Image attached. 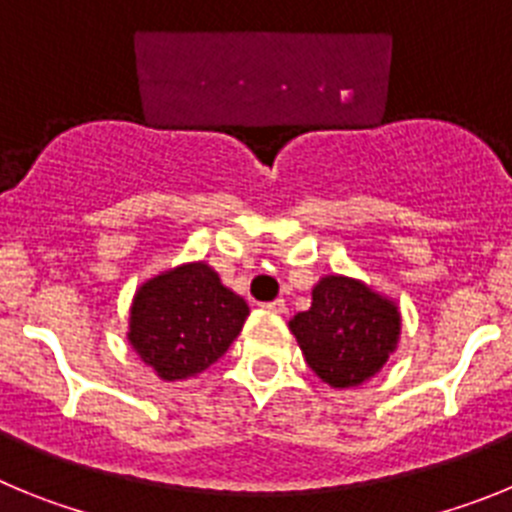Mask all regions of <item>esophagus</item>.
<instances>
[{"mask_svg":"<svg viewBox=\"0 0 512 512\" xmlns=\"http://www.w3.org/2000/svg\"><path fill=\"white\" fill-rule=\"evenodd\" d=\"M264 310H269V312H277V315H282L284 310H287V307H284V300H274V302H264Z\"/></svg>","mask_w":512,"mask_h":512,"instance_id":"34e87169","label":"esophagus"}]
</instances>
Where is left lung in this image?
Returning a JSON list of instances; mask_svg holds the SVG:
<instances>
[{"instance_id": "obj_1", "label": "left lung", "mask_w": 512, "mask_h": 512, "mask_svg": "<svg viewBox=\"0 0 512 512\" xmlns=\"http://www.w3.org/2000/svg\"><path fill=\"white\" fill-rule=\"evenodd\" d=\"M307 366L330 387H356L387 364L400 336L392 302L346 277H325L312 307L289 320Z\"/></svg>"}]
</instances>
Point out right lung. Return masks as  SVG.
I'll use <instances>...</instances> for the list:
<instances>
[{"mask_svg":"<svg viewBox=\"0 0 512 512\" xmlns=\"http://www.w3.org/2000/svg\"><path fill=\"white\" fill-rule=\"evenodd\" d=\"M246 318V302L210 266H179L140 287L130 310V343L158 377L174 382L215 364Z\"/></svg>","mask_w":512,"mask_h":512,"instance_id":"right-lung-1","label":"right lung"}]
</instances>
